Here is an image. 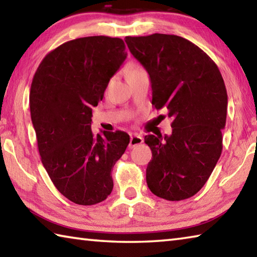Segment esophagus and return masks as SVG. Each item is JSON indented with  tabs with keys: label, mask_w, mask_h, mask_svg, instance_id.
Returning a JSON list of instances; mask_svg holds the SVG:
<instances>
[{
	"label": "esophagus",
	"mask_w": 257,
	"mask_h": 257,
	"mask_svg": "<svg viewBox=\"0 0 257 257\" xmlns=\"http://www.w3.org/2000/svg\"><path fill=\"white\" fill-rule=\"evenodd\" d=\"M144 143V138L141 136V135H133L132 137H130V143H129V148H134L138 146V145H141Z\"/></svg>",
	"instance_id": "obj_1"
}]
</instances>
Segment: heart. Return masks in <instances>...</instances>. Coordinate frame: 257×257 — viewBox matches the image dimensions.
I'll return each instance as SVG.
<instances>
[{"mask_svg":"<svg viewBox=\"0 0 257 257\" xmlns=\"http://www.w3.org/2000/svg\"><path fill=\"white\" fill-rule=\"evenodd\" d=\"M136 69H139V67H134V68H133L132 71H130V72H134V71H136Z\"/></svg>","mask_w":257,"mask_h":257,"instance_id":"b5f03b06","label":"heart"}]
</instances>
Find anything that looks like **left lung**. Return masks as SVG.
I'll list each match as a JSON object with an SVG mask.
<instances>
[{
	"label": "left lung",
	"mask_w": 257,
	"mask_h": 257,
	"mask_svg": "<svg viewBox=\"0 0 257 257\" xmlns=\"http://www.w3.org/2000/svg\"><path fill=\"white\" fill-rule=\"evenodd\" d=\"M124 41L149 74L152 104L173 118L170 136H145L153 154L148 188L169 201L193 197L222 151L228 96L220 71L202 49L179 36L154 34Z\"/></svg>",
	"instance_id": "8db88e82"
}]
</instances>
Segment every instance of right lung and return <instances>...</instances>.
<instances>
[{"label":"right lung","instance_id":"1","mask_svg":"<svg viewBox=\"0 0 257 257\" xmlns=\"http://www.w3.org/2000/svg\"><path fill=\"white\" fill-rule=\"evenodd\" d=\"M125 57L122 39L84 37L51 50L32 78L30 113L41 162L56 189L81 206L108 198L111 172L130 142L119 130L91 129L92 108Z\"/></svg>","mask_w":257,"mask_h":257}]
</instances>
